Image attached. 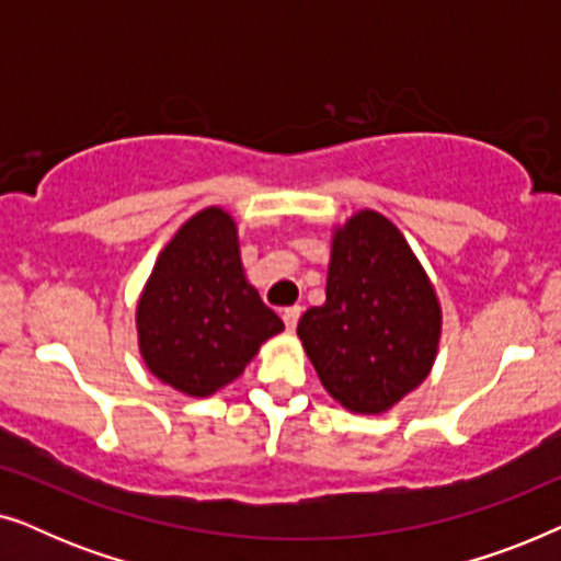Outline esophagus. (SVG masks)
Listing matches in <instances>:
<instances>
[{
	"mask_svg": "<svg viewBox=\"0 0 561 561\" xmlns=\"http://www.w3.org/2000/svg\"><path fill=\"white\" fill-rule=\"evenodd\" d=\"M280 317H283V324H286L288 332H294L298 319H301V306H288V309H283Z\"/></svg>",
	"mask_w": 561,
	"mask_h": 561,
	"instance_id": "34e87169",
	"label": "esophagus"
}]
</instances>
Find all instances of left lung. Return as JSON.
Here are the masks:
<instances>
[{
    "label": "left lung",
    "mask_w": 561,
    "mask_h": 561,
    "mask_svg": "<svg viewBox=\"0 0 561 561\" xmlns=\"http://www.w3.org/2000/svg\"><path fill=\"white\" fill-rule=\"evenodd\" d=\"M296 332L334 401L386 413L432 373L442 306L401 229L363 209L334 229L327 301Z\"/></svg>",
    "instance_id": "left-lung-1"
}]
</instances>
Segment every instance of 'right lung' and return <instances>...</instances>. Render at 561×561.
<instances>
[{
    "instance_id": "obj_1",
    "label": "right lung",
    "mask_w": 561,
    "mask_h": 561,
    "mask_svg": "<svg viewBox=\"0 0 561 561\" xmlns=\"http://www.w3.org/2000/svg\"><path fill=\"white\" fill-rule=\"evenodd\" d=\"M135 321L148 370L194 398L240 378L260 344L283 332L244 275L237 225L221 206L194 214L160 250Z\"/></svg>"
}]
</instances>
